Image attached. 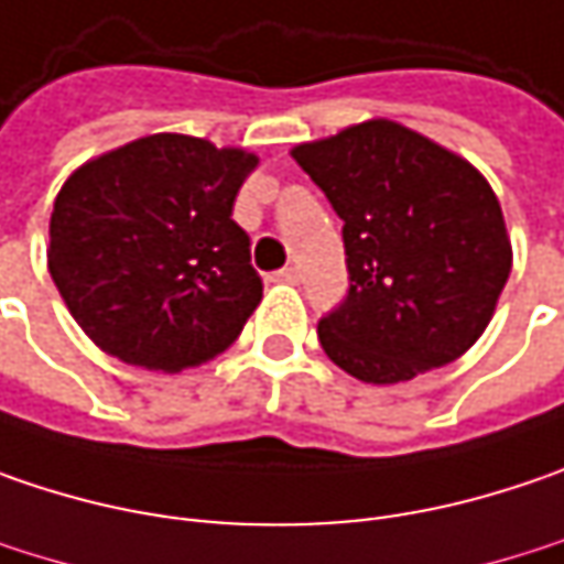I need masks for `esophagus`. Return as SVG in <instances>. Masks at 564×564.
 Wrapping results in <instances>:
<instances>
[{
  "label": "esophagus",
  "instance_id": "34e87169",
  "mask_svg": "<svg viewBox=\"0 0 564 564\" xmlns=\"http://www.w3.org/2000/svg\"><path fill=\"white\" fill-rule=\"evenodd\" d=\"M271 281L296 283L300 281V274H296V268H281V271H274V274H271Z\"/></svg>",
  "mask_w": 564,
  "mask_h": 564
}]
</instances>
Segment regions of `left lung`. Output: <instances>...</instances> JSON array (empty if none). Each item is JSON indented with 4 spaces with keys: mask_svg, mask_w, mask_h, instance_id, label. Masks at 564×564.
Masks as SVG:
<instances>
[{
    "mask_svg": "<svg viewBox=\"0 0 564 564\" xmlns=\"http://www.w3.org/2000/svg\"><path fill=\"white\" fill-rule=\"evenodd\" d=\"M293 159L345 219L348 296L318 318L328 360L389 386L473 348L511 274L491 184L392 120L303 143Z\"/></svg>",
    "mask_w": 564,
    "mask_h": 564,
    "instance_id": "1",
    "label": "left lung"
}]
</instances>
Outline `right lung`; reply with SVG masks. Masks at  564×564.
Returning a JSON list of instances; mask_svg holds the SVG:
<instances>
[{"mask_svg": "<svg viewBox=\"0 0 564 564\" xmlns=\"http://www.w3.org/2000/svg\"><path fill=\"white\" fill-rule=\"evenodd\" d=\"M258 159L152 133L76 169L51 216V278L83 332L111 357L178 373L229 348L261 278L232 219Z\"/></svg>", "mask_w": 564, "mask_h": 564, "instance_id": "1", "label": "right lung"}]
</instances>
